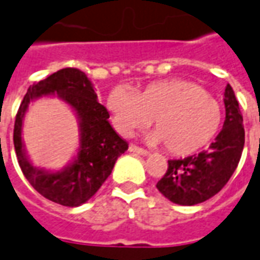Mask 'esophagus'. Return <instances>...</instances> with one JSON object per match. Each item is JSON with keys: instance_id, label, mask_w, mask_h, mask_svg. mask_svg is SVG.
<instances>
[{"instance_id": "obj_1", "label": "esophagus", "mask_w": 260, "mask_h": 260, "mask_svg": "<svg viewBox=\"0 0 260 260\" xmlns=\"http://www.w3.org/2000/svg\"><path fill=\"white\" fill-rule=\"evenodd\" d=\"M128 150H130V152H133V154H139V155H148V151L144 150V148H140V147H137V145H130L128 147Z\"/></svg>"}]
</instances>
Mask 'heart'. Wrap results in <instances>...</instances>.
I'll return each instance as SVG.
<instances>
[{
    "instance_id": "heart-1",
    "label": "heart",
    "mask_w": 260,
    "mask_h": 260,
    "mask_svg": "<svg viewBox=\"0 0 260 260\" xmlns=\"http://www.w3.org/2000/svg\"><path fill=\"white\" fill-rule=\"evenodd\" d=\"M112 123L124 137L151 123V144L162 143L171 155L186 156L210 144L224 120L221 104L192 81L171 78L134 93L116 86L106 98Z\"/></svg>"
}]
</instances>
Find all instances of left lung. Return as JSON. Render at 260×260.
I'll list each match as a JSON object with an SVG mask.
<instances>
[{
  "instance_id": "left-lung-1",
  "label": "left lung",
  "mask_w": 260,
  "mask_h": 260,
  "mask_svg": "<svg viewBox=\"0 0 260 260\" xmlns=\"http://www.w3.org/2000/svg\"><path fill=\"white\" fill-rule=\"evenodd\" d=\"M225 120L209 150L168 161V171L156 189L172 203L194 206L221 190L238 167L245 144L242 115L230 84L224 92Z\"/></svg>"
}]
</instances>
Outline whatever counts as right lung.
<instances>
[{"mask_svg":"<svg viewBox=\"0 0 260 260\" xmlns=\"http://www.w3.org/2000/svg\"><path fill=\"white\" fill-rule=\"evenodd\" d=\"M57 96L76 113L80 130V147L70 163L58 171L35 167L21 139L23 119L32 102ZM109 112L98 102L93 84L78 68H62L29 86L16 113L14 145L25 178L42 196L54 203L78 207L99 190L112 174L117 158L128 145L108 121Z\"/></svg>","mask_w":260,"mask_h":260,"instance_id":"add662e5","label":"right lung"}]
</instances>
